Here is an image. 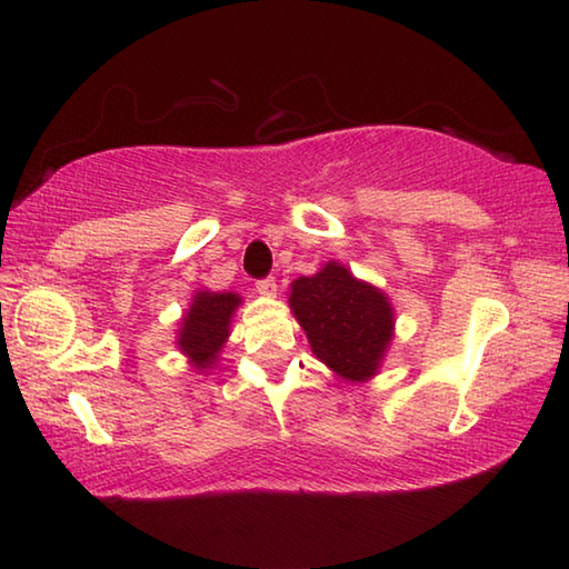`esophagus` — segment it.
Segmentation results:
<instances>
[{"instance_id": "obj_1", "label": "esophagus", "mask_w": 569, "mask_h": 569, "mask_svg": "<svg viewBox=\"0 0 569 569\" xmlns=\"http://www.w3.org/2000/svg\"><path fill=\"white\" fill-rule=\"evenodd\" d=\"M256 291L261 293V296H266V298H273L276 291H278V286H276L273 278H263V281L256 283Z\"/></svg>"}]
</instances>
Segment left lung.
Returning <instances> with one entry per match:
<instances>
[{
	"instance_id": "1",
	"label": "left lung",
	"mask_w": 569,
	"mask_h": 569,
	"mask_svg": "<svg viewBox=\"0 0 569 569\" xmlns=\"http://www.w3.org/2000/svg\"><path fill=\"white\" fill-rule=\"evenodd\" d=\"M288 306L306 331L316 359L341 381L366 383L377 377L393 341L397 313L389 296L356 278L339 261L291 283Z\"/></svg>"
}]
</instances>
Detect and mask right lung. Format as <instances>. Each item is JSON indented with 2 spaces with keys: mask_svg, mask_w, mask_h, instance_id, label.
Listing matches in <instances>:
<instances>
[{
  "mask_svg": "<svg viewBox=\"0 0 569 569\" xmlns=\"http://www.w3.org/2000/svg\"><path fill=\"white\" fill-rule=\"evenodd\" d=\"M240 303L243 298L233 291H208V288L203 291L200 288L192 293L176 336L178 349L182 356H188L190 369L198 373L216 369Z\"/></svg>",
  "mask_w": 569,
  "mask_h": 569,
  "instance_id": "add662e5",
  "label": "right lung"
}]
</instances>
